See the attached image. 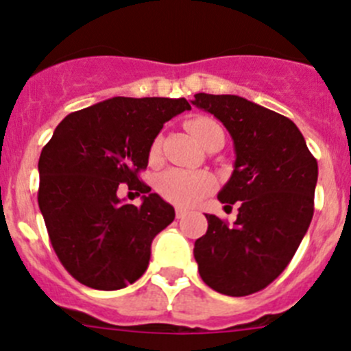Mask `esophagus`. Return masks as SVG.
Wrapping results in <instances>:
<instances>
[{"label":"esophagus","instance_id":"34e87169","mask_svg":"<svg viewBox=\"0 0 351 351\" xmlns=\"http://www.w3.org/2000/svg\"><path fill=\"white\" fill-rule=\"evenodd\" d=\"M176 218H178V220H182V218H185L186 216V211L185 209H182V208H176Z\"/></svg>","mask_w":351,"mask_h":351}]
</instances>
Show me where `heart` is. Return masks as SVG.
Segmentation results:
<instances>
[{
	"label": "heart",
	"instance_id": "heart-1",
	"mask_svg": "<svg viewBox=\"0 0 351 351\" xmlns=\"http://www.w3.org/2000/svg\"><path fill=\"white\" fill-rule=\"evenodd\" d=\"M215 121L208 117H197L186 124L192 135L202 143L204 133ZM160 147V138L154 140L150 147V156H157ZM157 192H159L166 201L180 208H191L197 204L202 197L211 194L216 186L215 176L206 171H186V169H168L157 178Z\"/></svg>",
	"mask_w": 351,
	"mask_h": 351
}]
</instances>
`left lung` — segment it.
<instances>
[{
  "mask_svg": "<svg viewBox=\"0 0 351 351\" xmlns=\"http://www.w3.org/2000/svg\"><path fill=\"white\" fill-rule=\"evenodd\" d=\"M195 107L220 119L234 140L230 180L218 194L239 202L235 223L206 215L194 244L201 279L227 296L265 289L284 271L313 216L319 166L296 124L237 95L197 93Z\"/></svg>",
  "mask_w": 351,
  "mask_h": 351,
  "instance_id": "obj_1",
  "label": "left lung"
}]
</instances>
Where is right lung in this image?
Wrapping results in <instances>:
<instances>
[{
	"mask_svg": "<svg viewBox=\"0 0 351 351\" xmlns=\"http://www.w3.org/2000/svg\"><path fill=\"white\" fill-rule=\"evenodd\" d=\"M185 98L114 97L69 114L39 156L38 202L65 270L100 291L123 289L149 267L154 237L175 220L171 204L138 180L166 121ZM123 182L143 206L117 197Z\"/></svg>",
	"mask_w": 351,
	"mask_h": 351,
	"instance_id": "obj_1",
	"label": "right lung"
}]
</instances>
